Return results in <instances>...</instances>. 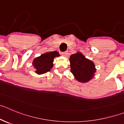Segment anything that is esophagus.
Masks as SVG:
<instances>
[{
    "label": "esophagus",
    "instance_id": "1",
    "mask_svg": "<svg viewBox=\"0 0 124 124\" xmlns=\"http://www.w3.org/2000/svg\"><path fill=\"white\" fill-rule=\"evenodd\" d=\"M68 52L67 51H64V52H62L61 53V54H62V56H66L68 55Z\"/></svg>",
    "mask_w": 124,
    "mask_h": 124
}]
</instances>
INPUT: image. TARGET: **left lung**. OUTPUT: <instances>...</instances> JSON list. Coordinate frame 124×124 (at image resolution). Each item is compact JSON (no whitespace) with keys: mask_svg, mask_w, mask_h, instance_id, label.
<instances>
[{"mask_svg":"<svg viewBox=\"0 0 124 124\" xmlns=\"http://www.w3.org/2000/svg\"><path fill=\"white\" fill-rule=\"evenodd\" d=\"M70 60L71 72L78 81L86 83L94 76L96 72L94 64L81 53L72 54Z\"/></svg>","mask_w":124,"mask_h":124,"instance_id":"1","label":"left lung"}]
</instances>
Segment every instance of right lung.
I'll return each mask as SVG.
<instances>
[{"instance_id": "add662e5", "label": "right lung", "mask_w": 124, "mask_h": 124, "mask_svg": "<svg viewBox=\"0 0 124 124\" xmlns=\"http://www.w3.org/2000/svg\"><path fill=\"white\" fill-rule=\"evenodd\" d=\"M60 56L58 52L51 51L41 54L33 60L34 67L36 69V73L41 74L50 71V69L53 66V62L55 57Z\"/></svg>"}]
</instances>
